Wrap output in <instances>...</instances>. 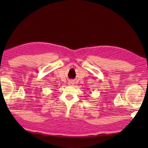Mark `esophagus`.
<instances>
[{
    "instance_id": "obj_1",
    "label": "esophagus",
    "mask_w": 148,
    "mask_h": 148,
    "mask_svg": "<svg viewBox=\"0 0 148 148\" xmlns=\"http://www.w3.org/2000/svg\"><path fill=\"white\" fill-rule=\"evenodd\" d=\"M69 84L70 86H73L74 85V83L72 82V81H70V82H69Z\"/></svg>"
}]
</instances>
